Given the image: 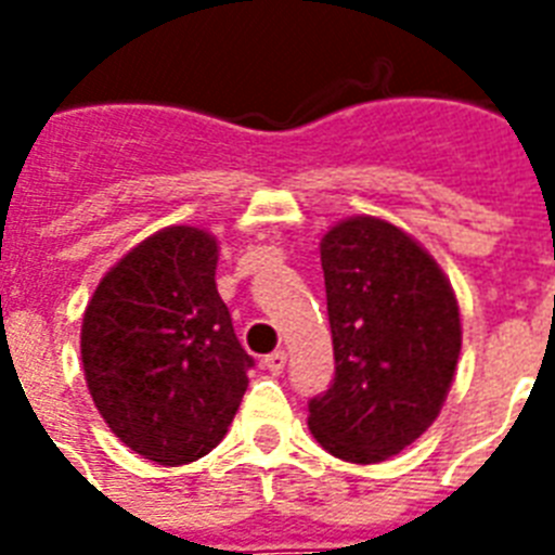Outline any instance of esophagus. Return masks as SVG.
Segmentation results:
<instances>
[{"label":"esophagus","instance_id":"esophagus-1","mask_svg":"<svg viewBox=\"0 0 555 555\" xmlns=\"http://www.w3.org/2000/svg\"><path fill=\"white\" fill-rule=\"evenodd\" d=\"M261 363H264V369H268L270 374H282V369H285V363H287V354L285 351H270V354L264 357Z\"/></svg>","mask_w":555,"mask_h":555}]
</instances>
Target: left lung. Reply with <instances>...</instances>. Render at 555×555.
<instances>
[{
	"mask_svg": "<svg viewBox=\"0 0 555 555\" xmlns=\"http://www.w3.org/2000/svg\"><path fill=\"white\" fill-rule=\"evenodd\" d=\"M334 379L308 426L334 457L377 464L438 417L461 354V313L443 270L412 235L360 216L322 238Z\"/></svg>",
	"mask_w": 555,
	"mask_h": 555,
	"instance_id": "left-lung-1",
	"label": "left lung"
}]
</instances>
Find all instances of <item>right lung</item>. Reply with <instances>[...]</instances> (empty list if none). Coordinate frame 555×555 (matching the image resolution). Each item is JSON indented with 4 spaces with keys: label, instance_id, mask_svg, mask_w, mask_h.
Masks as SVG:
<instances>
[{
    "label": "right lung",
    "instance_id": "1",
    "mask_svg": "<svg viewBox=\"0 0 555 555\" xmlns=\"http://www.w3.org/2000/svg\"><path fill=\"white\" fill-rule=\"evenodd\" d=\"M216 238L167 227L129 250L91 296L80 354L91 400L138 455L178 466L221 443L253 357L216 291Z\"/></svg>",
    "mask_w": 555,
    "mask_h": 555
}]
</instances>
